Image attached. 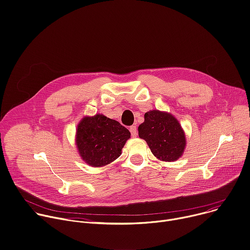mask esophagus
Instances as JSON below:
<instances>
[{"mask_svg":"<svg viewBox=\"0 0 250 250\" xmlns=\"http://www.w3.org/2000/svg\"><path fill=\"white\" fill-rule=\"evenodd\" d=\"M129 130H130V133H131V137L132 138H135L138 135V128H137V125H131L129 127Z\"/></svg>","mask_w":250,"mask_h":250,"instance_id":"obj_1","label":"esophagus"}]
</instances>
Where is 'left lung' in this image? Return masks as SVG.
<instances>
[{
  "label": "left lung",
  "mask_w": 250,
  "mask_h": 250,
  "mask_svg": "<svg viewBox=\"0 0 250 250\" xmlns=\"http://www.w3.org/2000/svg\"><path fill=\"white\" fill-rule=\"evenodd\" d=\"M139 135L146 142L152 154L163 162L177 161L187 145L185 131L178 121L170 113L157 109L145 113Z\"/></svg>",
  "instance_id": "8db88e82"
}]
</instances>
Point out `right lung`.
<instances>
[{
	"label": "right lung",
	"mask_w": 250,
	"mask_h": 250,
	"mask_svg": "<svg viewBox=\"0 0 250 250\" xmlns=\"http://www.w3.org/2000/svg\"><path fill=\"white\" fill-rule=\"evenodd\" d=\"M129 138V130L119 122L98 113L94 117H84L80 122L76 145L88 166L100 167L116 161Z\"/></svg>",
	"instance_id": "obj_1"
}]
</instances>
